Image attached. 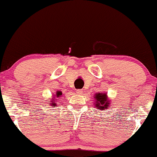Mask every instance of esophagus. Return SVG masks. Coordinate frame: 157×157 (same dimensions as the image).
<instances>
[{
    "label": "esophagus",
    "instance_id": "34e87169",
    "mask_svg": "<svg viewBox=\"0 0 157 157\" xmlns=\"http://www.w3.org/2000/svg\"><path fill=\"white\" fill-rule=\"evenodd\" d=\"M76 93L78 94H83V90H82V89L76 90Z\"/></svg>",
    "mask_w": 157,
    "mask_h": 157
}]
</instances>
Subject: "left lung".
Returning <instances> with one entry per match:
<instances>
[{"label": "left lung", "instance_id": "obj_1", "mask_svg": "<svg viewBox=\"0 0 157 157\" xmlns=\"http://www.w3.org/2000/svg\"><path fill=\"white\" fill-rule=\"evenodd\" d=\"M94 106L98 109H106L109 106V101L107 99V95L105 93L96 94L94 96Z\"/></svg>", "mask_w": 157, "mask_h": 157}]
</instances>
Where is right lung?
<instances>
[{"label": "right lung", "mask_w": 157, "mask_h": 157, "mask_svg": "<svg viewBox=\"0 0 157 157\" xmlns=\"http://www.w3.org/2000/svg\"><path fill=\"white\" fill-rule=\"evenodd\" d=\"M54 96H56V98H59L60 96H62V92L59 91V90H57V91H56V95H54ZM54 98H53V99L51 100V101H50V102H51V103H50V104L52 105L51 106L56 107V105H57V104H56V102H55V100H54Z\"/></svg>", "instance_id": "1"}]
</instances>
